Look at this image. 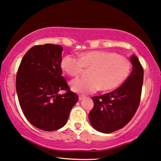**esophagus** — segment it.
<instances>
[{
	"label": "esophagus",
	"mask_w": 161,
	"mask_h": 161,
	"mask_svg": "<svg viewBox=\"0 0 161 161\" xmlns=\"http://www.w3.org/2000/svg\"><path fill=\"white\" fill-rule=\"evenodd\" d=\"M86 97V96H84V95H79V97H78V98H79V100H82L83 99H84V98Z\"/></svg>",
	"instance_id": "obj_1"
}]
</instances>
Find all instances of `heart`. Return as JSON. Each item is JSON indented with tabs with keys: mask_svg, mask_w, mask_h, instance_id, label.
I'll return each instance as SVG.
<instances>
[{
	"mask_svg": "<svg viewBox=\"0 0 161 161\" xmlns=\"http://www.w3.org/2000/svg\"><path fill=\"white\" fill-rule=\"evenodd\" d=\"M61 67L67 74L76 77L84 70L91 69L89 77L76 78L70 83L71 88L78 93H93L101 88L111 91L122 84L131 71L127 58L107 51H92L83 53L80 58L67 54L61 59Z\"/></svg>",
	"mask_w": 161,
	"mask_h": 161,
	"instance_id": "1",
	"label": "heart"
}]
</instances>
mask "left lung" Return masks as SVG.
Instances as JSON below:
<instances>
[{"label":"left lung","mask_w":161,"mask_h":161,"mask_svg":"<svg viewBox=\"0 0 161 161\" xmlns=\"http://www.w3.org/2000/svg\"><path fill=\"white\" fill-rule=\"evenodd\" d=\"M130 60L132 71L119 88L109 93L92 97L94 107L88 117L92 126L98 131L109 134L123 128L139 108L143 69L136 56H132Z\"/></svg>","instance_id":"left-lung-1"}]
</instances>
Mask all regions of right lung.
Returning a JSON list of instances; mask_svg holds the SVG:
<instances>
[{"instance_id": "1", "label": "right lung", "mask_w": 161, "mask_h": 161, "mask_svg": "<svg viewBox=\"0 0 161 161\" xmlns=\"http://www.w3.org/2000/svg\"><path fill=\"white\" fill-rule=\"evenodd\" d=\"M63 47L36 45L22 58L16 76L19 105L27 119L44 131H55L66 125L70 109L78 102L61 67ZM61 89L67 91L59 95Z\"/></svg>"}]
</instances>
